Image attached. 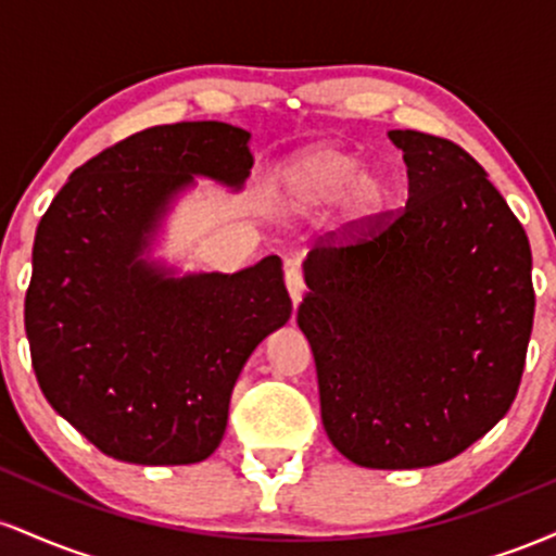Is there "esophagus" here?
Wrapping results in <instances>:
<instances>
[{"mask_svg": "<svg viewBox=\"0 0 556 556\" xmlns=\"http://www.w3.org/2000/svg\"><path fill=\"white\" fill-rule=\"evenodd\" d=\"M285 282H287V292H290V298H292V305H298L300 300H303V295H305L303 271H300L298 266H287Z\"/></svg>", "mask_w": 556, "mask_h": 556, "instance_id": "34e87169", "label": "esophagus"}]
</instances>
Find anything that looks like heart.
<instances>
[{
  "label": "heart",
  "instance_id": "b5f03b06",
  "mask_svg": "<svg viewBox=\"0 0 556 556\" xmlns=\"http://www.w3.org/2000/svg\"><path fill=\"white\" fill-rule=\"evenodd\" d=\"M344 195L353 219H366L387 203L381 177L363 172V159L337 146H316L292 156L277 175V201L290 214H314Z\"/></svg>",
  "mask_w": 556,
  "mask_h": 556
}]
</instances>
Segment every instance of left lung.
<instances>
[{
  "mask_svg": "<svg viewBox=\"0 0 556 556\" xmlns=\"http://www.w3.org/2000/svg\"><path fill=\"white\" fill-rule=\"evenodd\" d=\"M407 203L305 261L298 324L331 444L363 468L452 460L504 418L533 329L531 245L468 151L392 130Z\"/></svg>",
  "mask_w": 556,
  "mask_h": 556,
  "instance_id": "8db88e82",
  "label": "left lung"
}]
</instances>
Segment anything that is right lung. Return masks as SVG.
I'll return each mask as SVG.
<instances>
[{"label": "right lung", "mask_w": 556, "mask_h": 556, "mask_svg": "<svg viewBox=\"0 0 556 556\" xmlns=\"http://www.w3.org/2000/svg\"><path fill=\"white\" fill-rule=\"evenodd\" d=\"M248 138L227 123L140 130L75 169L36 229L25 334L38 387L114 460H206L242 366L292 314L277 256L180 279L140 258L193 175L245 182Z\"/></svg>", "instance_id": "add662e5"}]
</instances>
